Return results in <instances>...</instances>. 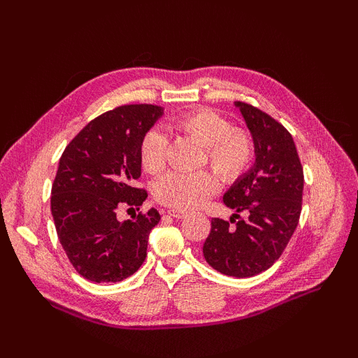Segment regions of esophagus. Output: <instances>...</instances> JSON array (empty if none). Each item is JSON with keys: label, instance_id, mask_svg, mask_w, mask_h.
<instances>
[{"label": "esophagus", "instance_id": "esophagus-1", "mask_svg": "<svg viewBox=\"0 0 358 358\" xmlns=\"http://www.w3.org/2000/svg\"><path fill=\"white\" fill-rule=\"evenodd\" d=\"M167 214H169V215L173 217V218H183V217L187 215V212L178 210V209H171V210H167Z\"/></svg>", "mask_w": 358, "mask_h": 358}]
</instances>
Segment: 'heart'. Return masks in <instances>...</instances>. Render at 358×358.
<instances>
[{"mask_svg":"<svg viewBox=\"0 0 358 358\" xmlns=\"http://www.w3.org/2000/svg\"><path fill=\"white\" fill-rule=\"evenodd\" d=\"M173 131L183 132L203 146V163H208L226 183L238 180L254 159V138L245 129L212 109H196L172 120ZM167 138L158 127H150L140 141V162L149 173L163 171ZM217 191V178L208 171L194 173L169 172L158 181L154 195L158 203L178 210L199 208Z\"/></svg>","mask_w":358,"mask_h":358,"instance_id":"heart-1","label":"heart"}]
</instances>
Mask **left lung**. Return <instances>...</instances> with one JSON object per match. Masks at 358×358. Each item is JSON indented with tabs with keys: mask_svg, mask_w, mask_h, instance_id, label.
Here are the masks:
<instances>
[{
	"mask_svg": "<svg viewBox=\"0 0 358 358\" xmlns=\"http://www.w3.org/2000/svg\"><path fill=\"white\" fill-rule=\"evenodd\" d=\"M235 106L252 134L257 158L223 201L237 212L246 210L248 218H212L203 255L224 275L246 278L269 269L283 254L300 220L305 177L287 129L252 104Z\"/></svg>",
	"mask_w": 358,
	"mask_h": 358,
	"instance_id": "1",
	"label": "left lung"
}]
</instances>
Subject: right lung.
<instances>
[{"instance_id": "right-lung-1", "label": "right lung", "mask_w": 358, "mask_h": 358, "mask_svg": "<svg viewBox=\"0 0 358 358\" xmlns=\"http://www.w3.org/2000/svg\"><path fill=\"white\" fill-rule=\"evenodd\" d=\"M154 104H126L94 118L67 144L52 185L50 210L71 264L94 283H115L140 269L157 209L120 222L117 210H140L146 189L140 141L162 117Z\"/></svg>"}]
</instances>
